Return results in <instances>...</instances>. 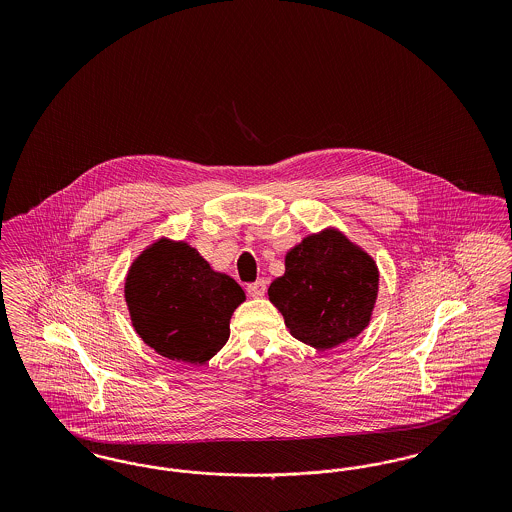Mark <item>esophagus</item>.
<instances>
[{
  "mask_svg": "<svg viewBox=\"0 0 512 512\" xmlns=\"http://www.w3.org/2000/svg\"><path fill=\"white\" fill-rule=\"evenodd\" d=\"M265 292H267L265 280H257L255 284H249V286H247V293H249L251 297H263Z\"/></svg>",
  "mask_w": 512,
  "mask_h": 512,
  "instance_id": "34e87169",
  "label": "esophagus"
}]
</instances>
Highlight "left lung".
Instances as JSON below:
<instances>
[{
  "mask_svg": "<svg viewBox=\"0 0 512 512\" xmlns=\"http://www.w3.org/2000/svg\"><path fill=\"white\" fill-rule=\"evenodd\" d=\"M378 267L359 245L326 228L286 253V272L268 288L295 340L332 349L357 338L378 297Z\"/></svg>",
  "mask_w": 512,
  "mask_h": 512,
  "instance_id": "left-lung-1",
  "label": "left lung"
}]
</instances>
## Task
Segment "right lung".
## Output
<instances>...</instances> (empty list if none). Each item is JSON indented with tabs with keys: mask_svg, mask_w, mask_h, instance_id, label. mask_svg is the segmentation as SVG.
<instances>
[{
	"mask_svg": "<svg viewBox=\"0 0 512 512\" xmlns=\"http://www.w3.org/2000/svg\"><path fill=\"white\" fill-rule=\"evenodd\" d=\"M124 299L134 330L151 349L172 361L203 365L230 338V318L245 293L192 245L161 238L132 263Z\"/></svg>",
	"mask_w": 512,
	"mask_h": 512,
	"instance_id": "obj_1",
	"label": "right lung"
}]
</instances>
